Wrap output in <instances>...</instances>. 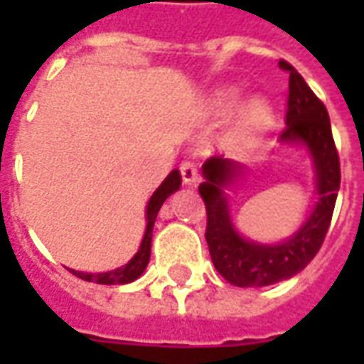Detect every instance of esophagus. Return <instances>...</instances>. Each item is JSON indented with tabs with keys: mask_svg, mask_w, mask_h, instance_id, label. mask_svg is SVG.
Returning <instances> with one entry per match:
<instances>
[{
	"mask_svg": "<svg viewBox=\"0 0 364 364\" xmlns=\"http://www.w3.org/2000/svg\"><path fill=\"white\" fill-rule=\"evenodd\" d=\"M179 171H181V179L185 185H195L198 181V169L191 159H183Z\"/></svg>",
	"mask_w": 364,
	"mask_h": 364,
	"instance_id": "1",
	"label": "esophagus"
}]
</instances>
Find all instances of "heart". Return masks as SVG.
<instances>
[{
    "mask_svg": "<svg viewBox=\"0 0 364 364\" xmlns=\"http://www.w3.org/2000/svg\"><path fill=\"white\" fill-rule=\"evenodd\" d=\"M237 105H240V95L236 91H222L214 101V114L218 119H226L236 111ZM269 127H271L269 105L263 103V101H253V103L247 105V109L232 130V136H230L232 148L237 151L250 150L259 142V138L267 132Z\"/></svg>",
    "mask_w": 364,
    "mask_h": 364,
    "instance_id": "b5f03b06",
    "label": "heart"
}]
</instances>
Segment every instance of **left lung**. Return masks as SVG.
<instances>
[{
	"label": "left lung",
	"instance_id": "left-lung-1",
	"mask_svg": "<svg viewBox=\"0 0 364 364\" xmlns=\"http://www.w3.org/2000/svg\"><path fill=\"white\" fill-rule=\"evenodd\" d=\"M279 68L289 72L287 128L282 130L281 140L302 142L310 150L320 200L304 226L290 240L277 245L255 244L236 232L222 191L242 173V166L220 156L206 159L203 166L205 181L198 185L206 206V244L216 271L236 287H267L300 273L320 252L341 183L339 154L326 105L314 95L304 77L287 60H281Z\"/></svg>",
	"mask_w": 364,
	"mask_h": 364
}]
</instances>
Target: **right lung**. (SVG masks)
<instances>
[{"mask_svg": "<svg viewBox=\"0 0 364 364\" xmlns=\"http://www.w3.org/2000/svg\"><path fill=\"white\" fill-rule=\"evenodd\" d=\"M181 185V175L177 169H173L171 173L167 175L166 181L161 183L158 187V191L151 195L150 203H148V208H146V232H144L142 244H140V250L136 252V255L132 259L128 261L127 265L114 269V271H107V273H82V271H74L70 269V273H74L75 277H80L83 281L97 282V284H127V282L136 281L140 274L144 273V269L150 261V247H151V230H154V222H156V216H158L159 208L166 203V198L179 189Z\"/></svg>", "mask_w": 364, "mask_h": 364, "instance_id": "1", "label": "right lung"}]
</instances>
